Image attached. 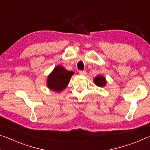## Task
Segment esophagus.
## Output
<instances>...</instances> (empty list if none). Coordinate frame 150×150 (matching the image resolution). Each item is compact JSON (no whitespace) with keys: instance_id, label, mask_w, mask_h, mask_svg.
I'll return each mask as SVG.
<instances>
[{"instance_id":"34e87169","label":"esophagus","mask_w":150,"mask_h":150,"mask_svg":"<svg viewBox=\"0 0 150 150\" xmlns=\"http://www.w3.org/2000/svg\"><path fill=\"white\" fill-rule=\"evenodd\" d=\"M79 73L81 75H85L86 74V71H79Z\"/></svg>"}]
</instances>
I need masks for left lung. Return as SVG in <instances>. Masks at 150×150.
I'll use <instances>...</instances> for the list:
<instances>
[{"label":"left lung","mask_w":150,"mask_h":150,"mask_svg":"<svg viewBox=\"0 0 150 150\" xmlns=\"http://www.w3.org/2000/svg\"><path fill=\"white\" fill-rule=\"evenodd\" d=\"M94 82H95V85L98 86V87H105L106 85V79L102 75H98L97 77H96L94 79Z\"/></svg>","instance_id":"1"}]
</instances>
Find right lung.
<instances>
[{
  "label": "right lung",
  "instance_id": "1",
  "mask_svg": "<svg viewBox=\"0 0 150 150\" xmlns=\"http://www.w3.org/2000/svg\"><path fill=\"white\" fill-rule=\"evenodd\" d=\"M73 74L74 73L73 71L66 70L63 66H57L48 75L47 79L48 88L55 92H60L67 87Z\"/></svg>",
  "mask_w": 150,
  "mask_h": 150
}]
</instances>
